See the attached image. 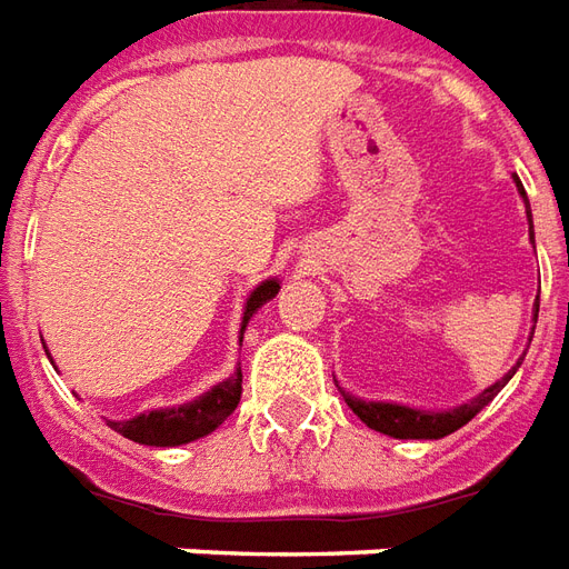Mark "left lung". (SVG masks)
I'll use <instances>...</instances> for the list:
<instances>
[{
	"instance_id": "8db88e82",
	"label": "left lung",
	"mask_w": 569,
	"mask_h": 569,
	"mask_svg": "<svg viewBox=\"0 0 569 569\" xmlns=\"http://www.w3.org/2000/svg\"><path fill=\"white\" fill-rule=\"evenodd\" d=\"M515 187H518V192H521V199L527 201V192H523L518 177H515ZM527 217H530V204H527ZM530 239H533V220H530ZM536 318H539V303H536L533 309V328H536ZM521 361H518V365H515L502 380L493 382V386L485 389L478 398H471L469 405H459L453 407V410H441V413H435V410H413V407H405V405H389V401H361V398H356V395L342 392V389L340 392L342 398H346V405L352 407V413H356L361 422H368L373 432L392 435V438H417V441H426V438H445V435L457 432V429H462L471 417H478V413H481V407L490 405V401L499 395V389L515 377V370L521 368Z\"/></svg>"
}]
</instances>
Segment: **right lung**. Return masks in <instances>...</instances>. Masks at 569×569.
<instances>
[{
    "mask_svg": "<svg viewBox=\"0 0 569 569\" xmlns=\"http://www.w3.org/2000/svg\"><path fill=\"white\" fill-rule=\"evenodd\" d=\"M276 278H269L263 284H257L244 303V318H241V333L248 328L251 316L266 303L272 300L278 293ZM48 356V349H46ZM241 398V370H236L229 380L217 382L211 392L199 395L196 401L180 407H164V410H149V413H140L134 420H107L110 429H116L124 438H131L137 445H149V447H177V445H189L196 438H204L211 435L220 422L227 420L229 413L239 407Z\"/></svg>",
    "mask_w": 569,
    "mask_h": 569,
    "instance_id": "add662e5",
    "label": "right lung"
}]
</instances>
